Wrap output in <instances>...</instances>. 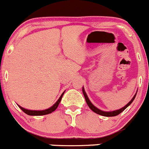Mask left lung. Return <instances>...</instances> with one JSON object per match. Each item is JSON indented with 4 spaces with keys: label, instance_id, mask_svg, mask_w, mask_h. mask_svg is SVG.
Segmentation results:
<instances>
[{
    "label": "left lung",
    "instance_id": "1",
    "mask_svg": "<svg viewBox=\"0 0 149 149\" xmlns=\"http://www.w3.org/2000/svg\"><path fill=\"white\" fill-rule=\"evenodd\" d=\"M83 95H84L85 101H86V102H87V104H88V107H90V109H91L92 111L96 113L99 114V115L106 116V117H112V116H118V114L120 113H122L123 111L126 109V108L129 107V106L132 103L133 101H134L135 97H136V93H137V92H136V94H135V95H134V97H132V99L131 101H130V102H128V104H126L125 107L121 108V109H118V110L112 111H104L100 110V109H99L98 108H97L96 107H95V106H94L93 104H92V102H90V100H89L88 95H87L86 92H85V89H84V88H83Z\"/></svg>",
    "mask_w": 149,
    "mask_h": 149
}]
</instances>
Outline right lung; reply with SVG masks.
Listing matches in <instances>:
<instances>
[{
    "mask_svg": "<svg viewBox=\"0 0 149 149\" xmlns=\"http://www.w3.org/2000/svg\"><path fill=\"white\" fill-rule=\"evenodd\" d=\"M65 91L63 92L62 94L61 95L60 97L59 98V100H58L57 102H56V103H54V105H52V107L48 108V109H45V110H41V111H38V110H29V109H24V108L20 107L19 105H18V107L20 108V109H22V111H23L25 113H26L27 115H29V116H43V115H47V114H49V113H52L53 111H54L57 109V108L58 107V106H59V103H60L61 100V98H62L63 95H64Z\"/></svg>",
    "mask_w": 149,
    "mask_h": 149,
    "instance_id": "right-lung-1",
    "label": "right lung"
}]
</instances>
